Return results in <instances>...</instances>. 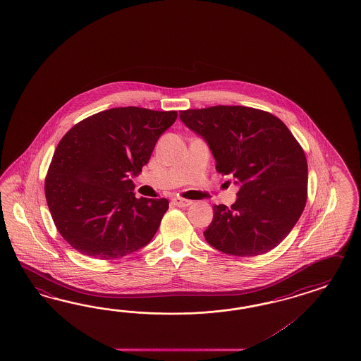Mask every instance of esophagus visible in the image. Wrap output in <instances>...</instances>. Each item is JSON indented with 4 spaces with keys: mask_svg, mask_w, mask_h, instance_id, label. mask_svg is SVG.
Returning a JSON list of instances; mask_svg holds the SVG:
<instances>
[{
    "mask_svg": "<svg viewBox=\"0 0 361 361\" xmlns=\"http://www.w3.org/2000/svg\"><path fill=\"white\" fill-rule=\"evenodd\" d=\"M173 202H175V205L178 206V207H188V206L192 205V201L184 200V198H173Z\"/></svg>",
    "mask_w": 361,
    "mask_h": 361,
    "instance_id": "esophagus-1",
    "label": "esophagus"
}]
</instances>
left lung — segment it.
Returning a JSON list of instances; mask_svg holds the SVG:
<instances>
[{"label": "left lung", "mask_w": 361, "mask_h": 361, "mask_svg": "<svg viewBox=\"0 0 361 361\" xmlns=\"http://www.w3.org/2000/svg\"><path fill=\"white\" fill-rule=\"evenodd\" d=\"M188 128L204 137L215 169L239 186L231 207L214 205L204 231L215 250L257 256L277 247L300 219L307 198V163L283 121L245 106L180 111Z\"/></svg>", "instance_id": "obj_1"}]
</instances>
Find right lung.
<instances>
[{
  "label": "right lung",
  "mask_w": 361,
  "mask_h": 361,
  "mask_svg": "<svg viewBox=\"0 0 361 361\" xmlns=\"http://www.w3.org/2000/svg\"><path fill=\"white\" fill-rule=\"evenodd\" d=\"M177 111L114 107L72 127L60 140L44 192L60 235L78 252L110 260L151 242L168 200L135 198L142 172Z\"/></svg>",
  "instance_id": "add662e5"
}]
</instances>
